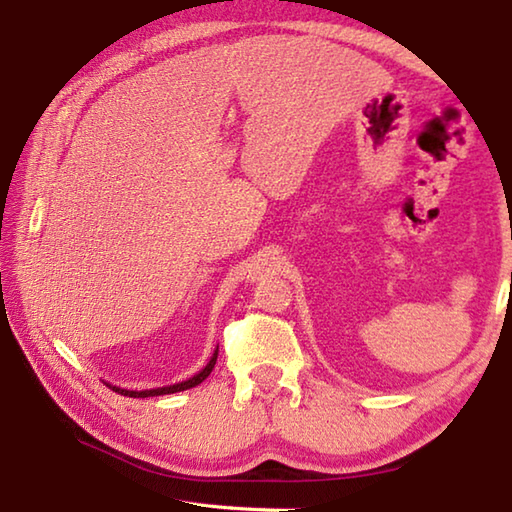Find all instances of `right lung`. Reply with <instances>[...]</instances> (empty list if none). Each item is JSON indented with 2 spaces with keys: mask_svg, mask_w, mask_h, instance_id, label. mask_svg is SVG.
<instances>
[{
  "mask_svg": "<svg viewBox=\"0 0 512 512\" xmlns=\"http://www.w3.org/2000/svg\"><path fill=\"white\" fill-rule=\"evenodd\" d=\"M217 351H220V349H215V354L211 356V360H208L204 370L192 376V379H188V381H181V383H174V385H165V388H154V390H124V388H117V385H111V383H106V385H108V388H113V390L117 392V395L133 397V399H138V397L145 399V397H158V395H172V392L190 390V388H195V385H199L204 379H208V374L213 372L215 360H217Z\"/></svg>",
  "mask_w": 512,
  "mask_h": 512,
  "instance_id": "add662e5",
  "label": "right lung"
}]
</instances>
